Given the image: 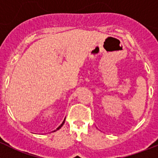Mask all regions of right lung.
Here are the masks:
<instances>
[{
	"instance_id": "1",
	"label": "right lung",
	"mask_w": 158,
	"mask_h": 158,
	"mask_svg": "<svg viewBox=\"0 0 158 158\" xmlns=\"http://www.w3.org/2000/svg\"><path fill=\"white\" fill-rule=\"evenodd\" d=\"M64 123H65V119H64V122H63V123H62V124H61V125H60V127H58V128H57V129H56V130H54V131H53V132H55V131H56V130H60V128H61V127H62V126H63V125H64Z\"/></svg>"
}]
</instances>
